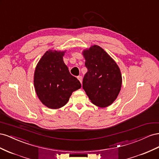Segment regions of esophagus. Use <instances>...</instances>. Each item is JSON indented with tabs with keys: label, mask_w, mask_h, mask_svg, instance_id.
<instances>
[{
	"label": "esophagus",
	"mask_w": 159,
	"mask_h": 159,
	"mask_svg": "<svg viewBox=\"0 0 159 159\" xmlns=\"http://www.w3.org/2000/svg\"><path fill=\"white\" fill-rule=\"evenodd\" d=\"M78 79L80 81V83L82 84V77H81V76H78Z\"/></svg>",
	"instance_id": "obj_1"
}]
</instances>
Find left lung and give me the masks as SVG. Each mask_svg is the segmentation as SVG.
Returning a JSON list of instances; mask_svg holds the SVG:
<instances>
[{"instance_id": "8db88e82", "label": "left lung", "mask_w": 159, "mask_h": 159, "mask_svg": "<svg viewBox=\"0 0 159 159\" xmlns=\"http://www.w3.org/2000/svg\"><path fill=\"white\" fill-rule=\"evenodd\" d=\"M88 71L83 79V89L91 102L106 107L117 99L122 84L119 66L103 48L91 46L82 52Z\"/></svg>"}]
</instances>
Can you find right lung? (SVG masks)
Instances as JSON below:
<instances>
[{
    "label": "right lung",
    "instance_id": "1",
    "mask_svg": "<svg viewBox=\"0 0 159 159\" xmlns=\"http://www.w3.org/2000/svg\"><path fill=\"white\" fill-rule=\"evenodd\" d=\"M65 51L48 50L36 67L34 85L41 102L52 109L68 103L71 93L81 88L80 81L71 75L64 64Z\"/></svg>",
    "mask_w": 159,
    "mask_h": 159
}]
</instances>
